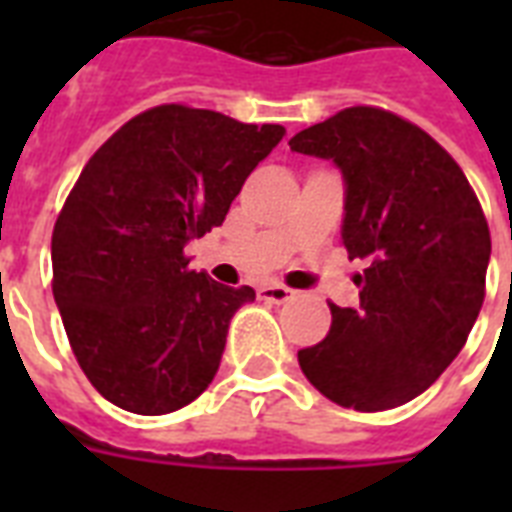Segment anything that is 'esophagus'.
<instances>
[{
    "label": "esophagus",
    "instance_id": "34e87169",
    "mask_svg": "<svg viewBox=\"0 0 512 512\" xmlns=\"http://www.w3.org/2000/svg\"><path fill=\"white\" fill-rule=\"evenodd\" d=\"M260 297H263V300H271V303H287V300L295 297V292L289 287H284V284H265V287H260Z\"/></svg>",
    "mask_w": 512,
    "mask_h": 512
}]
</instances>
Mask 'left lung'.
Here are the masks:
<instances>
[{"label":"left lung","instance_id":"8db88e82","mask_svg":"<svg viewBox=\"0 0 512 512\" xmlns=\"http://www.w3.org/2000/svg\"><path fill=\"white\" fill-rule=\"evenodd\" d=\"M345 180L342 244L369 260L358 308L332 311L327 337L297 353L319 393L356 412L393 409L452 364L484 305L492 236L460 164L417 124L345 108L289 140Z\"/></svg>","mask_w":512,"mask_h":512}]
</instances>
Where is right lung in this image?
Masks as SVG:
<instances>
[{"mask_svg": "<svg viewBox=\"0 0 512 512\" xmlns=\"http://www.w3.org/2000/svg\"><path fill=\"white\" fill-rule=\"evenodd\" d=\"M284 132L170 103L84 164L52 231V295L82 372L119 409L170 414L209 388L255 289L191 271L185 244L223 225Z\"/></svg>", "mask_w": 512, "mask_h": 512, "instance_id": "right-lung-1", "label": "right lung"}]
</instances>
